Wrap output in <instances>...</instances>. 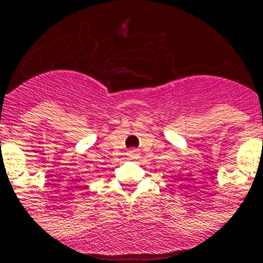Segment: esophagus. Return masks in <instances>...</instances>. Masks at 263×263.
<instances>
[{
	"instance_id": "obj_1",
	"label": "esophagus",
	"mask_w": 263,
	"mask_h": 263,
	"mask_svg": "<svg viewBox=\"0 0 263 263\" xmlns=\"http://www.w3.org/2000/svg\"><path fill=\"white\" fill-rule=\"evenodd\" d=\"M127 156L131 159H136L139 156V149H128L127 151Z\"/></svg>"
}]
</instances>
